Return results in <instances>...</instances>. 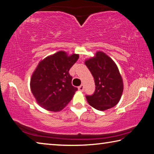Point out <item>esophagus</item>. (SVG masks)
<instances>
[{"mask_svg": "<svg viewBox=\"0 0 154 154\" xmlns=\"http://www.w3.org/2000/svg\"><path fill=\"white\" fill-rule=\"evenodd\" d=\"M83 89H84V87H83V85H82L79 86V90L80 91H83Z\"/></svg>", "mask_w": 154, "mask_h": 154, "instance_id": "esophagus-1", "label": "esophagus"}]
</instances>
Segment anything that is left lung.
<instances>
[{
    "label": "left lung",
    "mask_w": 154,
    "mask_h": 154,
    "mask_svg": "<svg viewBox=\"0 0 154 154\" xmlns=\"http://www.w3.org/2000/svg\"><path fill=\"white\" fill-rule=\"evenodd\" d=\"M85 63L95 80V91L86 96L88 103L94 108L104 111L117 105L122 97L124 85L117 65L102 51H97Z\"/></svg>",
    "instance_id": "obj_1"
}]
</instances>
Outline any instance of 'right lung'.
<instances>
[{
	"label": "right lung",
	"mask_w": 154,
	"mask_h": 154,
	"mask_svg": "<svg viewBox=\"0 0 154 154\" xmlns=\"http://www.w3.org/2000/svg\"><path fill=\"white\" fill-rule=\"evenodd\" d=\"M79 58L63 51L40 61L32 75L30 88L36 102L50 112H60L72 100L77 88L72 85L69 69Z\"/></svg>",
	"instance_id": "add662e5"
}]
</instances>
